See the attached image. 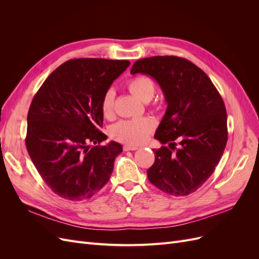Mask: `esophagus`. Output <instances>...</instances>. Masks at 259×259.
<instances>
[{
	"instance_id": "esophagus-1",
	"label": "esophagus",
	"mask_w": 259,
	"mask_h": 259,
	"mask_svg": "<svg viewBox=\"0 0 259 259\" xmlns=\"http://www.w3.org/2000/svg\"><path fill=\"white\" fill-rule=\"evenodd\" d=\"M137 149H138L137 146H130V145L123 146V150L124 151H135V150H137Z\"/></svg>"
}]
</instances>
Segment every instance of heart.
Returning a JSON list of instances; mask_svg holds the SVG:
<instances>
[{
	"mask_svg": "<svg viewBox=\"0 0 259 259\" xmlns=\"http://www.w3.org/2000/svg\"><path fill=\"white\" fill-rule=\"evenodd\" d=\"M127 88L143 101L151 100L155 94V82L147 74H138L127 82ZM115 93L112 89L107 90L100 100V110L106 119H111L114 114ZM154 128V122L150 117L123 120L112 125L110 136L117 142L127 145H139L144 143Z\"/></svg>",
	"mask_w": 259,
	"mask_h": 259,
	"instance_id": "heart-1",
	"label": "heart"
}]
</instances>
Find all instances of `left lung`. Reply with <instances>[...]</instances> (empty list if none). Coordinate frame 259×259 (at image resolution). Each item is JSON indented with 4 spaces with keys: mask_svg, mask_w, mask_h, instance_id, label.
<instances>
[{
    "mask_svg": "<svg viewBox=\"0 0 259 259\" xmlns=\"http://www.w3.org/2000/svg\"><path fill=\"white\" fill-rule=\"evenodd\" d=\"M132 74L152 76L163 91L167 109L154 138L162 146L147 170L163 192L182 197L204 184L221 161L228 140L224 100L206 73L188 59L153 56L137 60ZM179 141L177 149L175 140Z\"/></svg>",
    "mask_w": 259,
    "mask_h": 259,
    "instance_id": "8db88e82",
    "label": "left lung"
}]
</instances>
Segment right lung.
Here are the masks:
<instances>
[{
  "label": "right lung",
  "mask_w": 259,
  "mask_h": 259,
  "mask_svg": "<svg viewBox=\"0 0 259 259\" xmlns=\"http://www.w3.org/2000/svg\"><path fill=\"white\" fill-rule=\"evenodd\" d=\"M131 62L104 58L68 60L53 71L28 112L26 147L38 174L60 198L81 201L103 188L122 146L100 128V100Z\"/></svg>",
  "instance_id": "right-lung-1"
}]
</instances>
